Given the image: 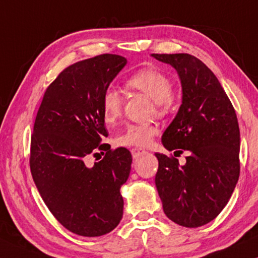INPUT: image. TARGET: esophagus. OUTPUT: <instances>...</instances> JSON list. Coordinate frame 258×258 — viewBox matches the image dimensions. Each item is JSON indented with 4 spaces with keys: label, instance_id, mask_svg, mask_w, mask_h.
<instances>
[{
    "label": "esophagus",
    "instance_id": "34e87169",
    "mask_svg": "<svg viewBox=\"0 0 258 258\" xmlns=\"http://www.w3.org/2000/svg\"><path fill=\"white\" fill-rule=\"evenodd\" d=\"M146 153H147L146 150L140 149V148H135V149L132 150V155H133L134 158H139V157H141V156H142V155H144Z\"/></svg>",
    "mask_w": 258,
    "mask_h": 258
}]
</instances>
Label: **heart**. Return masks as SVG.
Instances as JSON below:
<instances>
[{"label":"heart","mask_w":258,"mask_h":258,"mask_svg":"<svg viewBox=\"0 0 258 258\" xmlns=\"http://www.w3.org/2000/svg\"><path fill=\"white\" fill-rule=\"evenodd\" d=\"M128 86L142 91L156 103L158 110H164L170 105L172 84L169 77L160 70L147 68L134 74L128 80ZM122 98L116 89L109 88L102 96V111L104 121L114 123L121 115ZM158 129L153 124H133L119 135L117 143L124 147H148L157 135Z\"/></svg>","instance_id":"heart-1"}]
</instances>
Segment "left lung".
Returning <instances> with one entry per match:
<instances>
[{
	"mask_svg": "<svg viewBox=\"0 0 258 258\" xmlns=\"http://www.w3.org/2000/svg\"><path fill=\"white\" fill-rule=\"evenodd\" d=\"M181 81L182 104L162 135L165 149L188 150L185 164L155 154L156 188L168 218L182 227L209 223L223 210L239 177V128L230 100L214 73L189 54H151Z\"/></svg>",
	"mask_w": 258,
	"mask_h": 258,
	"instance_id": "left-lung-1",
	"label": "left lung"
}]
</instances>
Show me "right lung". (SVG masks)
I'll return each mask as SVG.
<instances>
[{"mask_svg": "<svg viewBox=\"0 0 258 258\" xmlns=\"http://www.w3.org/2000/svg\"><path fill=\"white\" fill-rule=\"evenodd\" d=\"M126 58L103 54L69 66L45 90L31 135L30 170L45 206L69 231L108 234L123 215L121 186L132 169L125 148L105 149L102 96ZM110 149V148H109ZM107 151L93 167L86 157ZM104 154V153H103Z\"/></svg>", "mask_w": 258, "mask_h": 258, "instance_id": "add662e5", "label": "right lung"}]
</instances>
